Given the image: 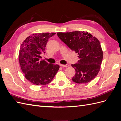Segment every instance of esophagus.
Listing matches in <instances>:
<instances>
[{"label": "esophagus", "instance_id": "1", "mask_svg": "<svg viewBox=\"0 0 121 121\" xmlns=\"http://www.w3.org/2000/svg\"><path fill=\"white\" fill-rule=\"evenodd\" d=\"M60 66L61 67H68V65H63V64H60Z\"/></svg>", "mask_w": 121, "mask_h": 121}]
</instances>
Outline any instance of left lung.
I'll list each match as a JSON object with an SVG mask.
<instances>
[{
	"label": "left lung",
	"instance_id": "8db88e82",
	"mask_svg": "<svg viewBox=\"0 0 121 121\" xmlns=\"http://www.w3.org/2000/svg\"><path fill=\"white\" fill-rule=\"evenodd\" d=\"M58 37L66 45L78 53L79 60L72 64L76 73L72 81L76 83H89L99 71L103 52L99 40L87 32L73 31L57 33Z\"/></svg>",
	"mask_w": 121,
	"mask_h": 121
}]
</instances>
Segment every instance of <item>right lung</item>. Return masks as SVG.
<instances>
[{
	"label": "right lung",
	"mask_w": 121,
	"mask_h": 121,
	"mask_svg": "<svg viewBox=\"0 0 121 121\" xmlns=\"http://www.w3.org/2000/svg\"><path fill=\"white\" fill-rule=\"evenodd\" d=\"M55 33H35L27 37L20 46L19 61L26 79L34 85L43 86L50 83L60 68L58 65L42 60L50 37Z\"/></svg>",
	"instance_id": "1"
}]
</instances>
